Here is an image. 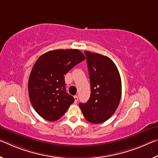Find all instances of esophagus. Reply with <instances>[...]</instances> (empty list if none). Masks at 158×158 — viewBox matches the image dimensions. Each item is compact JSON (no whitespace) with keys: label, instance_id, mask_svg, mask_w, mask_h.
Here are the masks:
<instances>
[{"label":"esophagus","instance_id":"esophagus-1","mask_svg":"<svg viewBox=\"0 0 158 158\" xmlns=\"http://www.w3.org/2000/svg\"><path fill=\"white\" fill-rule=\"evenodd\" d=\"M74 102L75 103H77V101H78V96H74Z\"/></svg>","mask_w":158,"mask_h":158}]
</instances>
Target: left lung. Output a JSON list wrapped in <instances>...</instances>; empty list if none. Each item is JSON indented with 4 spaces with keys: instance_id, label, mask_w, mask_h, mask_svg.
<instances>
[{
    "instance_id": "obj_1",
    "label": "left lung",
    "mask_w": 158,
    "mask_h": 158,
    "mask_svg": "<svg viewBox=\"0 0 158 158\" xmlns=\"http://www.w3.org/2000/svg\"><path fill=\"white\" fill-rule=\"evenodd\" d=\"M88 64L91 96L79 107L87 121L102 123L114 113L122 94V82L118 69L108 57L84 51Z\"/></svg>"
}]
</instances>
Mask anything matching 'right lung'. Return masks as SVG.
Returning a JSON list of instances; mask_svg holds the SVG:
<instances>
[{
  "label": "right lung",
  "instance_id": "obj_1",
  "mask_svg": "<svg viewBox=\"0 0 158 158\" xmlns=\"http://www.w3.org/2000/svg\"><path fill=\"white\" fill-rule=\"evenodd\" d=\"M84 60L79 50L60 49L46 52L35 62L29 78V96L41 117L56 121L73 103L74 97L66 93L64 77Z\"/></svg>",
  "mask_w": 158,
  "mask_h": 158
}]
</instances>
